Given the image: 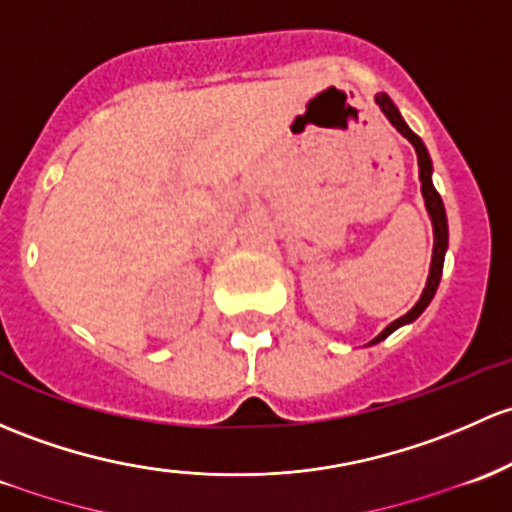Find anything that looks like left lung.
Wrapping results in <instances>:
<instances>
[{"label":"left lung","instance_id":"obj_1","mask_svg":"<svg viewBox=\"0 0 512 512\" xmlns=\"http://www.w3.org/2000/svg\"><path fill=\"white\" fill-rule=\"evenodd\" d=\"M375 102L380 105V110L385 112V117L390 120V125L397 129V132L402 134V137H407L412 142L414 152H417V164H419V181H422V196H424V203H427V211L432 215V225H434V255H432V270H429V279H427V287H424L422 297H419L417 304L412 306L410 311H407L405 316H400L397 321H392L390 326L385 328L383 333H380L375 341L370 343H378L383 341V338L390 336L395 328H400L402 324H410V321L417 319L419 314H422L424 309L429 306V301H432L434 294H437V287H439V279H441V270H444V252H446V245H449V228H446V213H444V203H441V196L437 193V188L432 184V159H429L427 154V147L422 144V139L417 137V134L412 132L410 127L405 125V120L400 117V112H397V107L392 105V100L387 98V95H375Z\"/></svg>","mask_w":512,"mask_h":512}]
</instances>
